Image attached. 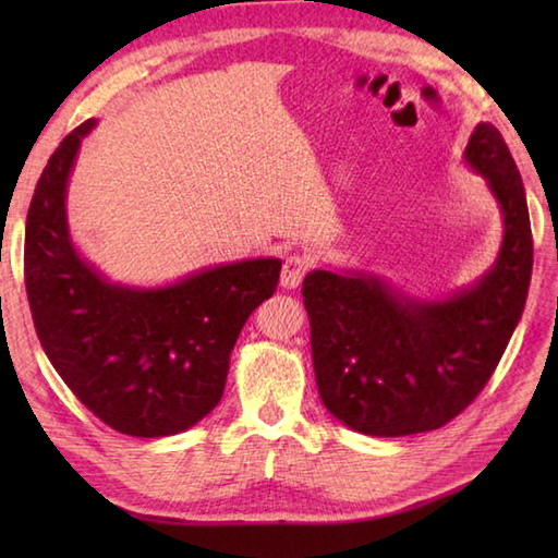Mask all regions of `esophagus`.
Masks as SVG:
<instances>
[{"label":"esophagus","mask_w":558,"mask_h":558,"mask_svg":"<svg viewBox=\"0 0 558 558\" xmlns=\"http://www.w3.org/2000/svg\"><path fill=\"white\" fill-rule=\"evenodd\" d=\"M312 268V260L302 256V254H292L286 258V264H282V276H280V286L286 290H294L302 286V280L306 276V270Z\"/></svg>","instance_id":"1"}]
</instances>
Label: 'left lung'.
I'll list each match as a JSON object with an SVG mask.
<instances>
[{"label":"left lung","mask_w":558,"mask_h":558,"mask_svg":"<svg viewBox=\"0 0 558 558\" xmlns=\"http://www.w3.org/2000/svg\"><path fill=\"white\" fill-rule=\"evenodd\" d=\"M462 158L484 177L504 225L480 280L426 300L357 268H314L304 278L318 396L360 434L408 436L453 420L487 386L523 316L532 276L523 180L489 122L475 126Z\"/></svg>","instance_id":"left-lung-1"}]
</instances>
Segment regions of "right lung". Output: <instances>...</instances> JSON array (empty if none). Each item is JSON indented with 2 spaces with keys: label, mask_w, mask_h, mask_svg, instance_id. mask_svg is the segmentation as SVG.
Masks as SVG:
<instances>
[{
  "label": "right lung",
  "mask_w": 558,
  "mask_h": 558,
  "mask_svg": "<svg viewBox=\"0 0 558 558\" xmlns=\"http://www.w3.org/2000/svg\"><path fill=\"white\" fill-rule=\"evenodd\" d=\"M96 124L59 144L35 186L23 254L33 324L47 360L96 417L129 436H172L220 402L234 342L276 292L282 260H234L156 288L102 276L66 218L69 177Z\"/></svg>",
  "instance_id": "1"
}]
</instances>
